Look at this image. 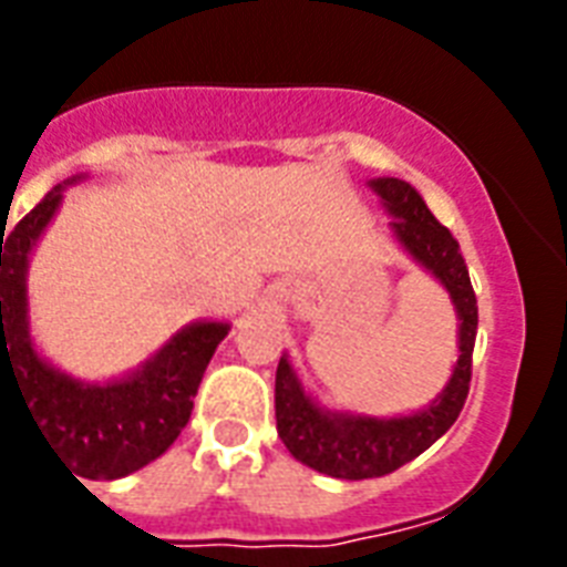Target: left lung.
I'll return each mask as SVG.
<instances>
[{"label": "left lung", "mask_w": 567, "mask_h": 567, "mask_svg": "<svg viewBox=\"0 0 567 567\" xmlns=\"http://www.w3.org/2000/svg\"><path fill=\"white\" fill-rule=\"evenodd\" d=\"M371 188L396 220L391 223L396 238L426 270L441 279L458 311V362L453 368L444 394L409 417H355V414L323 412L302 394L288 359L276 368V430L293 458L336 480H373L385 476L423 450L432 447L456 423L471 391L476 341V293L467 276V265L458 240L441 226L421 194L400 179H373Z\"/></svg>", "instance_id": "8db88e82"}]
</instances>
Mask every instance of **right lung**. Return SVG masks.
<instances>
[{
    "instance_id": "1",
    "label": "right lung",
    "mask_w": 567,
    "mask_h": 567,
    "mask_svg": "<svg viewBox=\"0 0 567 567\" xmlns=\"http://www.w3.org/2000/svg\"><path fill=\"white\" fill-rule=\"evenodd\" d=\"M61 203L49 190L0 235V394L2 377L20 388L49 447L87 480H117L158 458L190 421L196 388L229 327L196 323L173 338L144 371L111 385H82L52 371L31 347L25 267L40 231Z\"/></svg>"
}]
</instances>
